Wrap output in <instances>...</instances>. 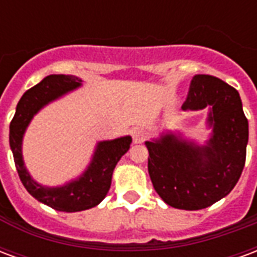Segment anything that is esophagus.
Segmentation results:
<instances>
[{
	"mask_svg": "<svg viewBox=\"0 0 257 257\" xmlns=\"http://www.w3.org/2000/svg\"><path fill=\"white\" fill-rule=\"evenodd\" d=\"M146 131L145 129H135L134 131V140L136 143H142L146 139Z\"/></svg>",
	"mask_w": 257,
	"mask_h": 257,
	"instance_id": "esophagus-1",
	"label": "esophagus"
}]
</instances>
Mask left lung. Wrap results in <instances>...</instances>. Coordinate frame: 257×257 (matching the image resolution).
Listing matches in <instances>:
<instances>
[{
  "label": "left lung",
  "instance_id": "1",
  "mask_svg": "<svg viewBox=\"0 0 257 257\" xmlns=\"http://www.w3.org/2000/svg\"><path fill=\"white\" fill-rule=\"evenodd\" d=\"M204 108H209L206 126L212 129L204 145L173 132L146 142L153 186L176 209H204L224 198L245 165L249 131L239 93L221 79L197 74L182 110Z\"/></svg>",
  "mask_w": 257,
  "mask_h": 257
}]
</instances>
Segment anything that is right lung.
<instances>
[{"label": "right lung", "mask_w": 257, "mask_h": 257, "mask_svg": "<svg viewBox=\"0 0 257 257\" xmlns=\"http://www.w3.org/2000/svg\"><path fill=\"white\" fill-rule=\"evenodd\" d=\"M81 85L82 79L75 75H48L22 96L16 106L15 117L9 125V145L22 183L34 198L60 212H79L100 204L110 190L114 168L132 143L131 136L99 142L89 165L82 175L63 186L48 187L37 183L31 178L25 167L22 154L26 129L42 107L77 89Z\"/></svg>", "instance_id": "1"}]
</instances>
